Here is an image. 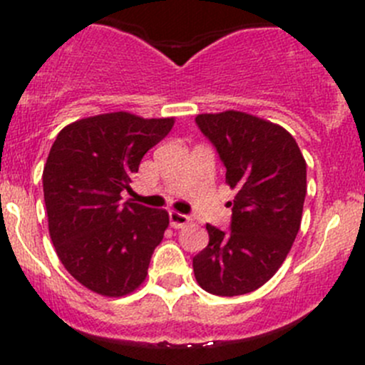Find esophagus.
Instances as JSON below:
<instances>
[{
  "instance_id": "obj_1",
  "label": "esophagus",
  "mask_w": 365,
  "mask_h": 365,
  "mask_svg": "<svg viewBox=\"0 0 365 365\" xmlns=\"http://www.w3.org/2000/svg\"><path fill=\"white\" fill-rule=\"evenodd\" d=\"M189 222H190V217L183 215V213H178V212H169V224H171V227H175V230L187 226Z\"/></svg>"
}]
</instances>
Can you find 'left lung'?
<instances>
[{
	"instance_id": "1",
	"label": "left lung",
	"mask_w": 365,
	"mask_h": 365,
	"mask_svg": "<svg viewBox=\"0 0 365 365\" xmlns=\"http://www.w3.org/2000/svg\"><path fill=\"white\" fill-rule=\"evenodd\" d=\"M200 130L226 165L237 192L231 231L206 224L210 242L192 267L205 292L237 297L261 288L281 268L302 222L307 164L286 128L240 111L197 114Z\"/></svg>"
}]
</instances>
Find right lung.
<instances>
[{"instance_id": "right-lung-1", "label": "right lung", "mask_w": 365, "mask_h": 365, "mask_svg": "<svg viewBox=\"0 0 365 365\" xmlns=\"http://www.w3.org/2000/svg\"><path fill=\"white\" fill-rule=\"evenodd\" d=\"M173 125L175 118L97 114L67 125L51 146L42 175L51 240L68 274L98 295L138 289L164 238L168 212L121 203V194Z\"/></svg>"}]
</instances>
